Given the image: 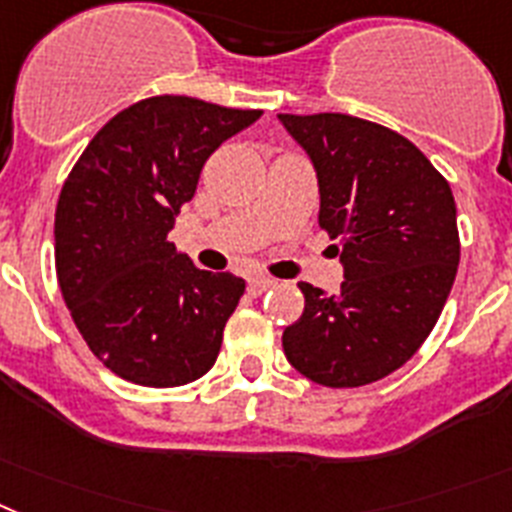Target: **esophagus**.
<instances>
[{"label": "esophagus", "instance_id": "34e87169", "mask_svg": "<svg viewBox=\"0 0 512 512\" xmlns=\"http://www.w3.org/2000/svg\"><path fill=\"white\" fill-rule=\"evenodd\" d=\"M276 286V278H268V276H252L249 278V294H265L268 289H273Z\"/></svg>", "mask_w": 512, "mask_h": 512}]
</instances>
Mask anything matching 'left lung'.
<instances>
[{"instance_id":"1","label":"left lung","mask_w":512,"mask_h":512,"mask_svg":"<svg viewBox=\"0 0 512 512\" xmlns=\"http://www.w3.org/2000/svg\"><path fill=\"white\" fill-rule=\"evenodd\" d=\"M317 174L320 226L338 239L343 283H299L302 317L283 330L296 372L359 388L409 362L427 341L461 260L450 184L422 150L349 114H278Z\"/></svg>"}]
</instances>
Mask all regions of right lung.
<instances>
[{
  "label": "right lung",
  "instance_id": "right-lung-1",
  "mask_svg": "<svg viewBox=\"0 0 512 512\" xmlns=\"http://www.w3.org/2000/svg\"><path fill=\"white\" fill-rule=\"evenodd\" d=\"M260 114L187 96L145 98L103 124L67 176L54 218L59 289L114 375L176 388L216 364L244 281L195 268L169 231L210 153Z\"/></svg>",
  "mask_w": 512,
  "mask_h": 512
}]
</instances>
